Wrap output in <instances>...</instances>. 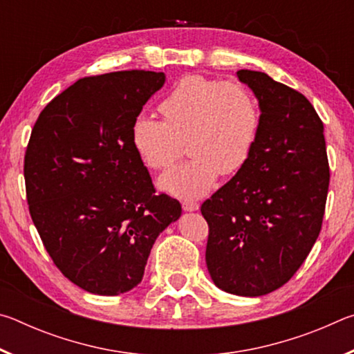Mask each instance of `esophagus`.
I'll return each mask as SVG.
<instances>
[{
	"mask_svg": "<svg viewBox=\"0 0 354 354\" xmlns=\"http://www.w3.org/2000/svg\"><path fill=\"white\" fill-rule=\"evenodd\" d=\"M183 209L185 212H194V211H198L200 205L196 201H190V200H185L183 201Z\"/></svg>",
	"mask_w": 354,
	"mask_h": 354,
	"instance_id": "esophagus-1",
	"label": "esophagus"
}]
</instances>
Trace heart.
Here are the masks:
<instances>
[{"label":"heart","instance_id":"obj_1","mask_svg":"<svg viewBox=\"0 0 354 354\" xmlns=\"http://www.w3.org/2000/svg\"><path fill=\"white\" fill-rule=\"evenodd\" d=\"M164 120L139 115L131 127L137 156L153 170L176 158L187 137L189 159L171 165L158 179L160 190L181 200H198L232 175L253 153L259 134V107L241 82L187 76L159 104Z\"/></svg>","mask_w":354,"mask_h":354}]
</instances>
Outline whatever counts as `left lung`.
<instances>
[{"label": "left lung", "mask_w": 354, "mask_h": 354, "mask_svg": "<svg viewBox=\"0 0 354 354\" xmlns=\"http://www.w3.org/2000/svg\"><path fill=\"white\" fill-rule=\"evenodd\" d=\"M237 77L259 103V134L247 164L201 205L206 263L218 289L261 297L284 286L313 250L329 165L323 123L304 95L262 71Z\"/></svg>", "instance_id": "left-lung-1"}]
</instances>
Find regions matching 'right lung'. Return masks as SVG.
<instances>
[{"mask_svg":"<svg viewBox=\"0 0 354 354\" xmlns=\"http://www.w3.org/2000/svg\"><path fill=\"white\" fill-rule=\"evenodd\" d=\"M164 73L113 71L77 80L48 103L25 156L29 212L48 254L71 283L120 295L140 283L156 239L181 205L154 194L131 142Z\"/></svg>","mask_w":354,"mask_h":354,"instance_id":"obj_1","label":"right lung"}]
</instances>
